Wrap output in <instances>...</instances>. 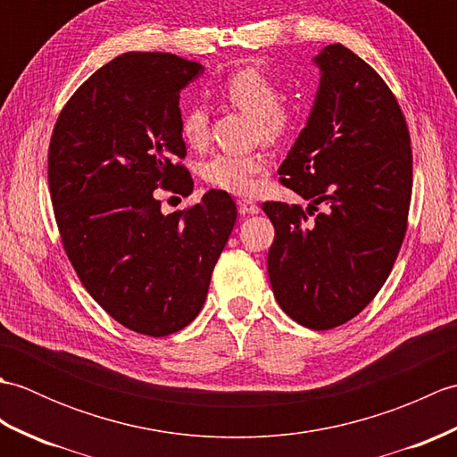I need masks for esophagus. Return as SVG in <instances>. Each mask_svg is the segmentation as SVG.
<instances>
[{"label": "esophagus", "instance_id": "1", "mask_svg": "<svg viewBox=\"0 0 457 457\" xmlns=\"http://www.w3.org/2000/svg\"><path fill=\"white\" fill-rule=\"evenodd\" d=\"M237 208H239V213H244V216H245V213H259L261 212V208L257 206L255 202L244 200V198L237 200Z\"/></svg>", "mask_w": 457, "mask_h": 457}]
</instances>
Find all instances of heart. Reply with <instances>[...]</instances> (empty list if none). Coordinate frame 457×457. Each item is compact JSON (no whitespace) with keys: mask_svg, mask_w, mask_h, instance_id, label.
I'll use <instances>...</instances> for the list:
<instances>
[{"mask_svg":"<svg viewBox=\"0 0 457 457\" xmlns=\"http://www.w3.org/2000/svg\"><path fill=\"white\" fill-rule=\"evenodd\" d=\"M220 94L234 108L255 118L259 137L267 141L285 137L296 118V105L280 96L273 76L261 68L249 66L234 72L221 84ZM180 135L190 149H204L210 143V115L202 105H192L182 113ZM269 169L265 153L255 151L247 154L220 153L202 164V179L210 187L247 196L253 194L259 177Z\"/></svg>","mask_w":457,"mask_h":457,"instance_id":"obj_1","label":"heart"}]
</instances>
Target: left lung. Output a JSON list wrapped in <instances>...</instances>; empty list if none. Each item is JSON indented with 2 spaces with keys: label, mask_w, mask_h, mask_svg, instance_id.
I'll use <instances>...</instances> for the list:
<instances>
[{
  "label": "left lung",
  "mask_w": 457,
  "mask_h": 457,
  "mask_svg": "<svg viewBox=\"0 0 457 457\" xmlns=\"http://www.w3.org/2000/svg\"><path fill=\"white\" fill-rule=\"evenodd\" d=\"M314 62V108L278 169L310 204L263 210L275 226L267 267L278 306L329 329L361 312L391 273L409 220L412 149L399 102L363 58L336 43Z\"/></svg>",
  "instance_id": "8db88e82"
}]
</instances>
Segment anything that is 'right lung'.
I'll return each instance as SVG.
<instances>
[{
    "label": "right lung",
    "instance_id": "right-lung-1",
    "mask_svg": "<svg viewBox=\"0 0 457 457\" xmlns=\"http://www.w3.org/2000/svg\"><path fill=\"white\" fill-rule=\"evenodd\" d=\"M204 66L170 53H125L66 102L48 147V188L68 259L115 322L162 337L204 306L234 229L228 192L164 216L154 190L188 196L180 90Z\"/></svg>",
    "mask_w": 457,
    "mask_h": 457
}]
</instances>
